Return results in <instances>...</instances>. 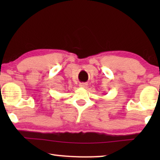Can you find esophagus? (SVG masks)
Returning a JSON list of instances; mask_svg holds the SVG:
<instances>
[{
  "label": "esophagus",
  "instance_id": "1",
  "mask_svg": "<svg viewBox=\"0 0 160 160\" xmlns=\"http://www.w3.org/2000/svg\"><path fill=\"white\" fill-rule=\"evenodd\" d=\"M79 87H82V88H87L88 87V84L87 83H80Z\"/></svg>",
  "mask_w": 160,
  "mask_h": 160
}]
</instances>
